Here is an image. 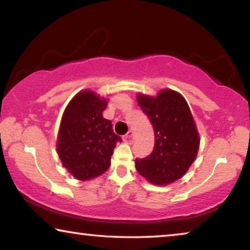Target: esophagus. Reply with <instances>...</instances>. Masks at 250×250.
<instances>
[{
  "label": "esophagus",
  "mask_w": 250,
  "mask_h": 250,
  "mask_svg": "<svg viewBox=\"0 0 250 250\" xmlns=\"http://www.w3.org/2000/svg\"><path fill=\"white\" fill-rule=\"evenodd\" d=\"M124 141L125 143H128V145H131V143L133 142V131H129L128 133H126L125 137H124Z\"/></svg>",
  "instance_id": "34e87169"
}]
</instances>
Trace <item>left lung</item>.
Here are the masks:
<instances>
[{
  "label": "left lung",
  "mask_w": 250,
  "mask_h": 250,
  "mask_svg": "<svg viewBox=\"0 0 250 250\" xmlns=\"http://www.w3.org/2000/svg\"><path fill=\"white\" fill-rule=\"evenodd\" d=\"M137 100L153 125L155 142L149 156L135 159V168L151 184H171L188 172L200 147L191 109L172 89H162L156 96L138 94Z\"/></svg>",
  "instance_id": "obj_1"
}]
</instances>
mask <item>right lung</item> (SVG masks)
Wrapping results in <instances>:
<instances>
[{
	"label": "right lung",
	"mask_w": 250,
	"mask_h": 250,
	"mask_svg": "<svg viewBox=\"0 0 250 250\" xmlns=\"http://www.w3.org/2000/svg\"><path fill=\"white\" fill-rule=\"evenodd\" d=\"M108 100L91 90L78 92L67 104L56 149L62 166L79 181L96 179L108 170L119 135L103 111Z\"/></svg>",
	"instance_id": "right-lung-1"
}]
</instances>
